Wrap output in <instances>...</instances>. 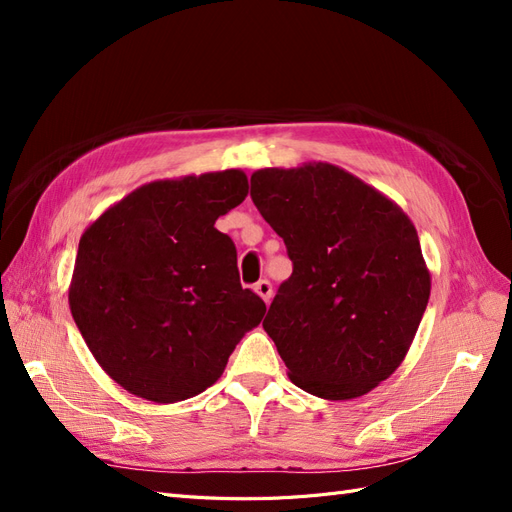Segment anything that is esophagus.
Instances as JSON below:
<instances>
[{"label":"esophagus","mask_w":512,"mask_h":512,"mask_svg":"<svg viewBox=\"0 0 512 512\" xmlns=\"http://www.w3.org/2000/svg\"><path fill=\"white\" fill-rule=\"evenodd\" d=\"M254 292H256V294H260V299H262V301L269 303V301H271V297H273V286H271V282H269V280H260L258 284H254Z\"/></svg>","instance_id":"1"}]
</instances>
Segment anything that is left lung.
<instances>
[{
	"label": "left lung",
	"instance_id": "obj_1",
	"mask_svg": "<svg viewBox=\"0 0 512 512\" xmlns=\"http://www.w3.org/2000/svg\"><path fill=\"white\" fill-rule=\"evenodd\" d=\"M250 194L292 260L262 322L288 378L333 401L376 389L406 359L431 292L412 220L329 162L260 168Z\"/></svg>",
	"mask_w": 512,
	"mask_h": 512
}]
</instances>
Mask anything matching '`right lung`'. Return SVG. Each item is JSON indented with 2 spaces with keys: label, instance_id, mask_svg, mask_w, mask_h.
<instances>
[{
  "label": "right lung",
  "instance_id": "obj_1",
  "mask_svg": "<svg viewBox=\"0 0 512 512\" xmlns=\"http://www.w3.org/2000/svg\"><path fill=\"white\" fill-rule=\"evenodd\" d=\"M247 188L239 168L151 181L85 228L70 312L128 393L153 404L203 393L265 316V301L241 288L235 243L215 228Z\"/></svg>",
  "mask_w": 512,
  "mask_h": 512
}]
</instances>
